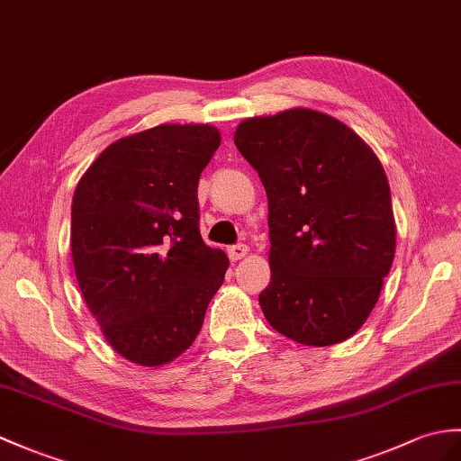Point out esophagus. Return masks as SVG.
Returning a JSON list of instances; mask_svg holds the SVG:
<instances>
[{
  "label": "esophagus",
  "instance_id": "34e87169",
  "mask_svg": "<svg viewBox=\"0 0 461 461\" xmlns=\"http://www.w3.org/2000/svg\"><path fill=\"white\" fill-rule=\"evenodd\" d=\"M248 253H249V248H248V245H243V243L231 245V248H228V255H230L231 261H240V259H243V257L248 255Z\"/></svg>",
  "mask_w": 461,
  "mask_h": 461
}]
</instances>
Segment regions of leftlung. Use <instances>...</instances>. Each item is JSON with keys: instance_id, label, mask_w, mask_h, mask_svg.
<instances>
[{"instance_id": "1", "label": "left lung", "mask_w": 461, "mask_h": 461, "mask_svg": "<svg viewBox=\"0 0 461 461\" xmlns=\"http://www.w3.org/2000/svg\"><path fill=\"white\" fill-rule=\"evenodd\" d=\"M233 141L269 200L267 322L303 346L346 341L377 304L397 248L381 160L346 123L308 108L248 117Z\"/></svg>"}]
</instances>
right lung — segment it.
I'll list each match as a JSON object with an SVG mask.
<instances>
[{
    "instance_id": "right-lung-1",
    "label": "right lung",
    "mask_w": 461,
    "mask_h": 461,
    "mask_svg": "<svg viewBox=\"0 0 461 461\" xmlns=\"http://www.w3.org/2000/svg\"><path fill=\"white\" fill-rule=\"evenodd\" d=\"M221 143L210 123H163L117 139L78 180L70 249L80 293L105 341L160 367L204 324L230 267L202 241L198 180Z\"/></svg>"
}]
</instances>
